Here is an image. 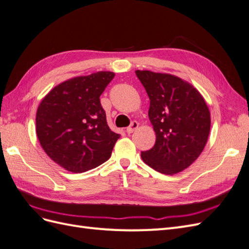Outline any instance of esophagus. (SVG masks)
<instances>
[{
    "instance_id": "34e87169",
    "label": "esophagus",
    "mask_w": 249,
    "mask_h": 249,
    "mask_svg": "<svg viewBox=\"0 0 249 249\" xmlns=\"http://www.w3.org/2000/svg\"><path fill=\"white\" fill-rule=\"evenodd\" d=\"M138 125L139 124H138L137 122H133L129 127H126V133L127 134H132L133 132H135V131L138 129Z\"/></svg>"
}]
</instances>
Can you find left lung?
Segmentation results:
<instances>
[{"mask_svg":"<svg viewBox=\"0 0 249 249\" xmlns=\"http://www.w3.org/2000/svg\"><path fill=\"white\" fill-rule=\"evenodd\" d=\"M149 97L148 117L156 133L143 162L164 175H176L197 159L211 127L207 103L190 83L170 73L136 71Z\"/></svg>","mask_w":249,"mask_h":249,"instance_id":"1","label":"left lung"}]
</instances>
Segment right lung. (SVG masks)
Here are the masks:
<instances>
[{"label": "right lung", "mask_w": 249, "mask_h": 249, "mask_svg": "<svg viewBox=\"0 0 249 249\" xmlns=\"http://www.w3.org/2000/svg\"><path fill=\"white\" fill-rule=\"evenodd\" d=\"M97 71L60 83L43 97L36 113V134L51 159L79 173L111 157L120 137L110 130L100 96L114 78Z\"/></svg>", "instance_id": "1"}]
</instances>
